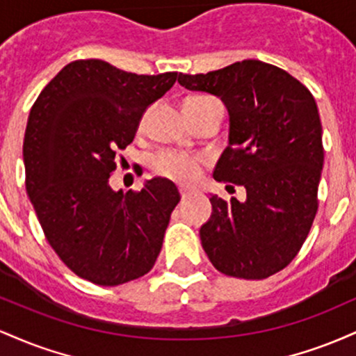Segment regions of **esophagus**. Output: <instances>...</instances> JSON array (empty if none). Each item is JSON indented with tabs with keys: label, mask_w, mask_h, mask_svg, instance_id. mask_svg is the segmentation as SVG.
Masks as SVG:
<instances>
[{
	"label": "esophagus",
	"mask_w": 356,
	"mask_h": 356,
	"mask_svg": "<svg viewBox=\"0 0 356 356\" xmlns=\"http://www.w3.org/2000/svg\"><path fill=\"white\" fill-rule=\"evenodd\" d=\"M192 194H194V192H192L191 189H186V187H181V197H182V199H189Z\"/></svg>",
	"instance_id": "1"
}]
</instances>
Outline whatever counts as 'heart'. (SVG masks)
<instances>
[{
  "mask_svg": "<svg viewBox=\"0 0 356 356\" xmlns=\"http://www.w3.org/2000/svg\"><path fill=\"white\" fill-rule=\"evenodd\" d=\"M207 97H189L186 102L204 100ZM202 159L197 155H187L177 152H162L154 159L152 169L161 177L170 179V181L189 184L194 182L201 174Z\"/></svg>",
  "mask_w": 356,
  "mask_h": 356,
  "instance_id": "heart-1",
  "label": "heart"
}]
</instances>
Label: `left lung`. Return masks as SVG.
Returning <instances> with one entry per match:
<instances>
[{"label": "left lung", "instance_id": "1", "mask_svg": "<svg viewBox=\"0 0 356 356\" xmlns=\"http://www.w3.org/2000/svg\"><path fill=\"white\" fill-rule=\"evenodd\" d=\"M187 90L219 97L229 112V144L214 169L218 182L246 189L239 202L212 195L201 243L227 276L264 280L288 266L318 211L323 169L321 122L309 90L259 60L179 75Z\"/></svg>", "mask_w": 356, "mask_h": 356}]
</instances>
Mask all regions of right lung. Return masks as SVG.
<instances>
[{
    "label": "right lung",
    "mask_w": 356,
    "mask_h": 356,
    "mask_svg": "<svg viewBox=\"0 0 356 356\" xmlns=\"http://www.w3.org/2000/svg\"><path fill=\"white\" fill-rule=\"evenodd\" d=\"M175 80L177 72L137 75L76 60L31 107L23 142L28 197L53 251L83 280L124 284L147 275L161 252L181 201L175 184L154 177L125 194L108 177L145 108Z\"/></svg>",
    "instance_id": "add662e5"
}]
</instances>
